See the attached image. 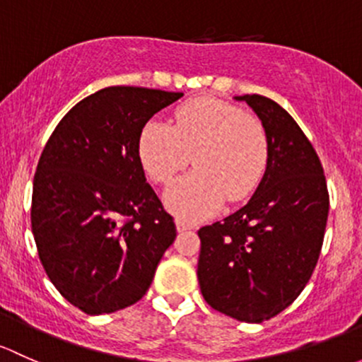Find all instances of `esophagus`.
<instances>
[{
    "label": "esophagus",
    "mask_w": 362,
    "mask_h": 362,
    "mask_svg": "<svg viewBox=\"0 0 362 362\" xmlns=\"http://www.w3.org/2000/svg\"><path fill=\"white\" fill-rule=\"evenodd\" d=\"M176 228H177V232H186V230H192L193 225L189 221H186V219L177 218L176 219Z\"/></svg>",
    "instance_id": "esophagus-1"
}]
</instances>
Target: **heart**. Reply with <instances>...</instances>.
<instances>
[{
    "instance_id": "heart-1",
    "label": "heart",
    "mask_w": 362,
    "mask_h": 362,
    "mask_svg": "<svg viewBox=\"0 0 362 362\" xmlns=\"http://www.w3.org/2000/svg\"><path fill=\"white\" fill-rule=\"evenodd\" d=\"M144 173L169 182L193 156L197 169L165 192V206L180 218H207L225 200L238 202L258 188L268 165L267 130L255 115L225 100L197 98L176 107L174 125L151 118L137 141Z\"/></svg>"
}]
</instances>
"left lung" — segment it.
<instances>
[{"instance_id": "left-lung-1", "label": "left lung", "mask_w": 362, "mask_h": 362, "mask_svg": "<svg viewBox=\"0 0 362 362\" xmlns=\"http://www.w3.org/2000/svg\"><path fill=\"white\" fill-rule=\"evenodd\" d=\"M245 100L267 130L268 165L255 195L199 230L202 296L221 314L263 322L300 296L317 264L329 195L322 165L291 115L258 94Z\"/></svg>"}]
</instances>
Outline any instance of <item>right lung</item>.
Instances as JSON below:
<instances>
[{
    "label": "right lung",
    "mask_w": 362,
    "mask_h": 362,
    "mask_svg": "<svg viewBox=\"0 0 362 362\" xmlns=\"http://www.w3.org/2000/svg\"><path fill=\"white\" fill-rule=\"evenodd\" d=\"M181 92L107 87L71 107L33 181L31 228L59 293L88 315L144 296L176 225L144 177L137 141Z\"/></svg>",
    "instance_id": "1"
}]
</instances>
